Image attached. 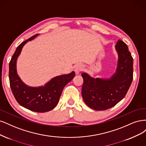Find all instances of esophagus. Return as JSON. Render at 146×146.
Segmentation results:
<instances>
[{
    "instance_id": "1",
    "label": "esophagus",
    "mask_w": 146,
    "mask_h": 146,
    "mask_svg": "<svg viewBox=\"0 0 146 146\" xmlns=\"http://www.w3.org/2000/svg\"><path fill=\"white\" fill-rule=\"evenodd\" d=\"M83 70H84V67L82 65H80V64L78 65L77 66L75 67V69H74L75 73H76V75H78L80 73V72H82Z\"/></svg>"
}]
</instances>
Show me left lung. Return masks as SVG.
Wrapping results in <instances>:
<instances>
[{"label": "left lung", "instance_id": "left-lung-1", "mask_svg": "<svg viewBox=\"0 0 146 146\" xmlns=\"http://www.w3.org/2000/svg\"><path fill=\"white\" fill-rule=\"evenodd\" d=\"M115 50L117 67L110 77L94 78L88 73L82 74V98L86 105L93 110H106L115 106L124 98L132 82L133 60L127 45L118 40Z\"/></svg>", "mask_w": 146, "mask_h": 146}]
</instances>
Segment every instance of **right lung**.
<instances>
[{"label":"right lung","mask_w":146,"mask_h":146,"mask_svg":"<svg viewBox=\"0 0 146 146\" xmlns=\"http://www.w3.org/2000/svg\"><path fill=\"white\" fill-rule=\"evenodd\" d=\"M39 34L32 36L19 45L9 64V79L14 96L21 106L31 111L44 113L53 110L57 106L65 86L72 81L74 72L55 76L44 86L31 87L23 82L17 72V60L22 50L28 42Z\"/></svg>","instance_id":"add662e5"}]
</instances>
